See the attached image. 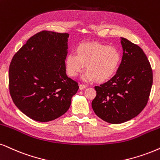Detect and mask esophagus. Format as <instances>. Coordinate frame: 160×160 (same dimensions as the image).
I'll return each mask as SVG.
<instances>
[{"label": "esophagus", "instance_id": "1", "mask_svg": "<svg viewBox=\"0 0 160 160\" xmlns=\"http://www.w3.org/2000/svg\"><path fill=\"white\" fill-rule=\"evenodd\" d=\"M86 88V85H84V84H80V86H79V88H80V90H82L84 89V88Z\"/></svg>", "mask_w": 160, "mask_h": 160}]
</instances>
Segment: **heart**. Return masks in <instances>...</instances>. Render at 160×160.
Masks as SVG:
<instances>
[{
    "instance_id": "obj_1",
    "label": "heart",
    "mask_w": 160,
    "mask_h": 160,
    "mask_svg": "<svg viewBox=\"0 0 160 160\" xmlns=\"http://www.w3.org/2000/svg\"><path fill=\"white\" fill-rule=\"evenodd\" d=\"M76 54L66 56L65 66L67 74L74 78L82 73L86 66L87 72L82 77L86 81L104 82L116 73L121 61L119 50L114 46L100 43H85L76 48Z\"/></svg>"
}]
</instances>
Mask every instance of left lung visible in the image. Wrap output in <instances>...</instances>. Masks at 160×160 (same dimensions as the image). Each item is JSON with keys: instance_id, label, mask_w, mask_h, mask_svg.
<instances>
[{"instance_id": "1", "label": "left lung", "mask_w": 160, "mask_h": 160, "mask_svg": "<svg viewBox=\"0 0 160 160\" xmlns=\"http://www.w3.org/2000/svg\"><path fill=\"white\" fill-rule=\"evenodd\" d=\"M123 53L117 73L108 82L95 86L93 110L102 120L112 124L137 117L146 106L153 83L150 62L139 46L120 38Z\"/></svg>"}]
</instances>
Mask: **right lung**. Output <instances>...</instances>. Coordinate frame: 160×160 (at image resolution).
Returning a JSON list of instances; mask_svg holds the SVG:
<instances>
[{
	"label": "right lung",
	"instance_id": "obj_1",
	"mask_svg": "<svg viewBox=\"0 0 160 160\" xmlns=\"http://www.w3.org/2000/svg\"><path fill=\"white\" fill-rule=\"evenodd\" d=\"M68 33L42 31L14 55L9 69V92L24 114L48 122L67 112L78 92L76 81L66 75Z\"/></svg>",
	"mask_w": 160,
	"mask_h": 160
}]
</instances>
